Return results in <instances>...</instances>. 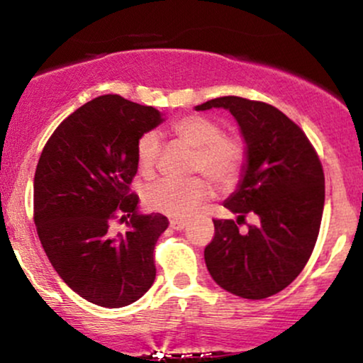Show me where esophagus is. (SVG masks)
<instances>
[{
  "instance_id": "esophagus-1",
  "label": "esophagus",
  "mask_w": 363,
  "mask_h": 363,
  "mask_svg": "<svg viewBox=\"0 0 363 363\" xmlns=\"http://www.w3.org/2000/svg\"><path fill=\"white\" fill-rule=\"evenodd\" d=\"M184 227H186L184 220H177V218L170 220V228H174V230H182Z\"/></svg>"
}]
</instances>
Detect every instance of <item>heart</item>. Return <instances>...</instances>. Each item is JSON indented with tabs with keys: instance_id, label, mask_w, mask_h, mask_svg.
Returning a JSON list of instances; mask_svg holds the SVG:
<instances>
[{
	"instance_id": "b5f03b06",
	"label": "heart",
	"mask_w": 363,
	"mask_h": 363,
	"mask_svg": "<svg viewBox=\"0 0 363 363\" xmlns=\"http://www.w3.org/2000/svg\"><path fill=\"white\" fill-rule=\"evenodd\" d=\"M174 131L184 143L196 148L193 172H203L218 187H230L239 181L245 164V147L237 136L222 135L220 124L205 116H186L174 124ZM158 153V135L145 133L136 145V162L143 176L153 172ZM211 193L210 182L203 177L160 179L147 187L145 203L158 213L187 218L211 198Z\"/></svg>"
}]
</instances>
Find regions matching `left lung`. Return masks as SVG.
<instances>
[{
  "mask_svg": "<svg viewBox=\"0 0 363 363\" xmlns=\"http://www.w3.org/2000/svg\"><path fill=\"white\" fill-rule=\"evenodd\" d=\"M213 107L234 116L245 143L239 184L223 206L237 220L254 213L257 223L240 234L234 220H213L205 262L223 290L261 301L286 289L309 261L324 210L323 165L302 129L277 107L228 95L194 109Z\"/></svg>",
  "mask_w": 363,
  "mask_h": 363,
  "instance_id": "8db88e82",
  "label": "left lung"
}]
</instances>
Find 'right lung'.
<instances>
[{
	"label": "right lung",
	"instance_id": "add662e5",
	"mask_svg": "<svg viewBox=\"0 0 363 363\" xmlns=\"http://www.w3.org/2000/svg\"><path fill=\"white\" fill-rule=\"evenodd\" d=\"M162 123L155 107L102 95L62 121L40 153L34 177L40 244L62 281L95 306H129L155 281L153 249L169 220L140 213L129 184L138 140ZM118 216L127 222L124 235L110 230Z\"/></svg>",
	"mask_w": 363,
	"mask_h": 363
}]
</instances>
